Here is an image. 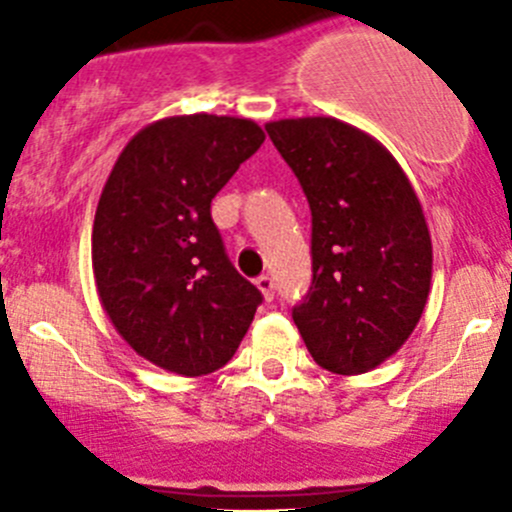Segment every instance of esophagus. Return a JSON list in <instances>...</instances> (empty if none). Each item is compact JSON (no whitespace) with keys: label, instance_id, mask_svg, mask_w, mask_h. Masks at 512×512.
I'll return each instance as SVG.
<instances>
[{"label":"esophagus","instance_id":"34e87169","mask_svg":"<svg viewBox=\"0 0 512 512\" xmlns=\"http://www.w3.org/2000/svg\"><path fill=\"white\" fill-rule=\"evenodd\" d=\"M255 285H257V289H260L262 297H265L267 302H270V299L275 297V280H272L270 275H260V277H257Z\"/></svg>","mask_w":512,"mask_h":512}]
</instances>
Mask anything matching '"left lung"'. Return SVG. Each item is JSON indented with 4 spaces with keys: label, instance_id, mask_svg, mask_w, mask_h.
<instances>
[{
    "label": "left lung",
    "instance_id": "1",
    "mask_svg": "<svg viewBox=\"0 0 512 512\" xmlns=\"http://www.w3.org/2000/svg\"><path fill=\"white\" fill-rule=\"evenodd\" d=\"M312 210V287L292 319L322 369L364 374L411 337L433 250L409 178L379 141L327 116L267 123Z\"/></svg>",
    "mask_w": 512,
    "mask_h": 512
}]
</instances>
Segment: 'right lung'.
<instances>
[{
  "instance_id": "obj_1",
  "label": "right lung",
  "mask_w": 512,
  "mask_h": 512,
  "mask_svg": "<svg viewBox=\"0 0 512 512\" xmlns=\"http://www.w3.org/2000/svg\"><path fill=\"white\" fill-rule=\"evenodd\" d=\"M262 141L247 118H163L128 141L103 185L91 235L98 297L133 352L160 369L203 376L225 366L260 307L210 203Z\"/></svg>"
}]
</instances>
